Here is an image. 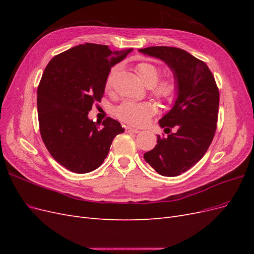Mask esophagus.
Instances as JSON below:
<instances>
[{"mask_svg":"<svg viewBox=\"0 0 254 254\" xmlns=\"http://www.w3.org/2000/svg\"><path fill=\"white\" fill-rule=\"evenodd\" d=\"M126 130H127V131H129V132H132V133H139L140 132L139 129L133 128V127H130V126L126 127Z\"/></svg>","mask_w":254,"mask_h":254,"instance_id":"obj_1","label":"esophagus"}]
</instances>
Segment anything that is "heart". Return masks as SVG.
<instances>
[{
  "label": "heart",
  "mask_w": 254,
  "mask_h": 254,
  "mask_svg": "<svg viewBox=\"0 0 254 254\" xmlns=\"http://www.w3.org/2000/svg\"><path fill=\"white\" fill-rule=\"evenodd\" d=\"M118 73V67H113L106 80V90L110 91L113 87L115 75ZM137 78L147 87H152L153 94L159 98L171 101L176 95L177 86L174 80L166 79L159 83L160 71L159 68L150 63H141L135 66ZM156 112V107L153 104L144 103H124L117 109V115L123 122L128 124L142 126L147 122L150 117Z\"/></svg>",
  "instance_id": "1"
}]
</instances>
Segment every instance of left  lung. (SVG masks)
I'll use <instances>...</instances> for the list:
<instances>
[{
  "label": "left lung",
  "instance_id": "8db88e82",
  "mask_svg": "<svg viewBox=\"0 0 254 254\" xmlns=\"http://www.w3.org/2000/svg\"><path fill=\"white\" fill-rule=\"evenodd\" d=\"M139 52L162 60L172 70L177 86L172 109L159 121L160 127L170 134L158 135L156 147L145 152L144 159L160 175L178 176L194 166L212 143L219 91L210 68L187 51L151 47Z\"/></svg>",
  "mask_w": 254,
  "mask_h": 254
}]
</instances>
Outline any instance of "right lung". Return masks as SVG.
<instances>
[{
	"label": "right lung",
	"mask_w": 254,
	"mask_h": 254,
	"mask_svg": "<svg viewBox=\"0 0 254 254\" xmlns=\"http://www.w3.org/2000/svg\"><path fill=\"white\" fill-rule=\"evenodd\" d=\"M131 51L80 44L55 56L45 67L37 91L40 133L51 156L66 170H96L114 137L125 131L111 118L99 127L88 114L94 102H101L111 67Z\"/></svg>",
	"instance_id": "1"
}]
</instances>
